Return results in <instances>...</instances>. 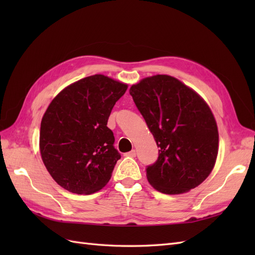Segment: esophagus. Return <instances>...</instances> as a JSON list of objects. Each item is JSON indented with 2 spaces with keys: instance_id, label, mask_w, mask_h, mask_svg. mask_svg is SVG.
I'll use <instances>...</instances> for the list:
<instances>
[{
  "instance_id": "obj_1",
  "label": "esophagus",
  "mask_w": 255,
  "mask_h": 255,
  "mask_svg": "<svg viewBox=\"0 0 255 255\" xmlns=\"http://www.w3.org/2000/svg\"><path fill=\"white\" fill-rule=\"evenodd\" d=\"M126 156H129V157H135L136 156V151L132 150L128 153H126Z\"/></svg>"
}]
</instances>
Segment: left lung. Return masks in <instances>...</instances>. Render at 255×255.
<instances>
[{
	"instance_id": "obj_1",
	"label": "left lung",
	"mask_w": 255,
	"mask_h": 255,
	"mask_svg": "<svg viewBox=\"0 0 255 255\" xmlns=\"http://www.w3.org/2000/svg\"><path fill=\"white\" fill-rule=\"evenodd\" d=\"M129 95L159 148L157 160L145 169L149 183L167 195L199 186L213 170L219 143L217 123L206 102L165 74L141 80Z\"/></svg>"
}]
</instances>
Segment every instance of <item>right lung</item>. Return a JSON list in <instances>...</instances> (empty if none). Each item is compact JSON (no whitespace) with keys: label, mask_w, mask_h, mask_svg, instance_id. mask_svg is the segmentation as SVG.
<instances>
[{"label":"right lung","mask_w":255,"mask_h":255,"mask_svg":"<svg viewBox=\"0 0 255 255\" xmlns=\"http://www.w3.org/2000/svg\"><path fill=\"white\" fill-rule=\"evenodd\" d=\"M128 85L95 74L71 85L53 99L40 126L43 164L58 185L90 195L110 181L121 155L107 120Z\"/></svg>","instance_id":"right-lung-1"}]
</instances>
